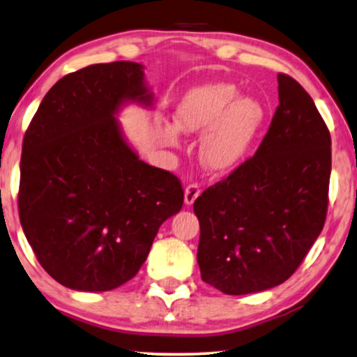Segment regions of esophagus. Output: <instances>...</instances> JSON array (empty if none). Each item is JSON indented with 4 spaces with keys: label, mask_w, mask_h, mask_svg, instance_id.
<instances>
[{
    "label": "esophagus",
    "mask_w": 357,
    "mask_h": 357,
    "mask_svg": "<svg viewBox=\"0 0 357 357\" xmlns=\"http://www.w3.org/2000/svg\"><path fill=\"white\" fill-rule=\"evenodd\" d=\"M200 195V185L199 184H189L185 185L184 190V202L185 205H192L197 197Z\"/></svg>",
    "instance_id": "1"
}]
</instances>
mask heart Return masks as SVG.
Segmentation results:
<instances>
[{
  "label": "heart",
  "mask_w": 357,
  "mask_h": 357,
  "mask_svg": "<svg viewBox=\"0 0 357 357\" xmlns=\"http://www.w3.org/2000/svg\"><path fill=\"white\" fill-rule=\"evenodd\" d=\"M174 128H160L165 144L176 146L179 131L204 132L199 157L206 169L229 173L247 160L266 121V109L253 98H241L229 83H208L185 93L174 107Z\"/></svg>",
  "instance_id": "1"
}]
</instances>
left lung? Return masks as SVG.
<instances>
[{"mask_svg":"<svg viewBox=\"0 0 357 357\" xmlns=\"http://www.w3.org/2000/svg\"><path fill=\"white\" fill-rule=\"evenodd\" d=\"M279 105L257 153L194 202L202 280L226 295L280 285L327 216L332 141L314 100L279 73Z\"/></svg>","mask_w":357,"mask_h":357,"instance_id":"left-lung-1","label":"left lung"}]
</instances>
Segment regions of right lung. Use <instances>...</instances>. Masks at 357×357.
<instances>
[{
  "label": "right lung",
  "mask_w": 357,
  "mask_h": 357,
  "mask_svg": "<svg viewBox=\"0 0 357 357\" xmlns=\"http://www.w3.org/2000/svg\"><path fill=\"white\" fill-rule=\"evenodd\" d=\"M141 63H94L61 78L24 136L19 216L43 269L107 291L135 278L158 227L181 210L179 179L139 160L115 115L151 107Z\"/></svg>",
  "instance_id": "right-lung-1"
}]
</instances>
